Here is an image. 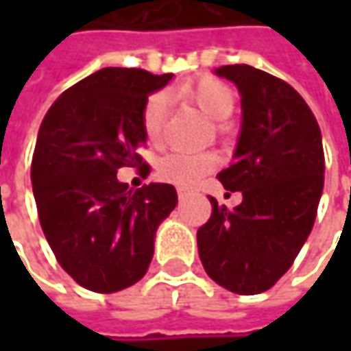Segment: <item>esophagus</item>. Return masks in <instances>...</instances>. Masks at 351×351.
<instances>
[{
    "instance_id": "obj_1",
    "label": "esophagus",
    "mask_w": 351,
    "mask_h": 351,
    "mask_svg": "<svg viewBox=\"0 0 351 351\" xmlns=\"http://www.w3.org/2000/svg\"><path fill=\"white\" fill-rule=\"evenodd\" d=\"M178 197H180V201H183V199H187V197H189V191L180 187V189H178Z\"/></svg>"
}]
</instances>
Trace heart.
Here are the masks:
<instances>
[{
	"instance_id": "obj_1",
	"label": "heart",
	"mask_w": 351,
	"mask_h": 351,
	"mask_svg": "<svg viewBox=\"0 0 351 351\" xmlns=\"http://www.w3.org/2000/svg\"><path fill=\"white\" fill-rule=\"evenodd\" d=\"M182 93L195 103L197 107L213 119V121H224L234 109V91L223 80L213 77V75H203L193 84L183 86ZM166 113H168V95L164 91L152 93L144 107H142L141 125L144 138L148 142L160 141L164 123H166ZM217 166V158L213 154H183V152H171L166 154L156 168V176L162 182L171 183L176 187H193L201 182L205 176Z\"/></svg>"
}]
</instances>
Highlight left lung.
<instances>
[{"instance_id":"8db88e82","label":"left lung","mask_w":351,"mask_h":351,"mask_svg":"<svg viewBox=\"0 0 351 351\" xmlns=\"http://www.w3.org/2000/svg\"><path fill=\"white\" fill-rule=\"evenodd\" d=\"M242 95L234 162L217 178L240 191L234 209L209 197V221L197 230L207 276L238 295L274 287L303 248L324 187L322 136L313 111L287 82L248 64L221 66Z\"/></svg>"}]
</instances>
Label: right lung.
<instances>
[{
	"label": "right lung",
	"instance_id": "add662e5",
	"mask_svg": "<svg viewBox=\"0 0 351 351\" xmlns=\"http://www.w3.org/2000/svg\"><path fill=\"white\" fill-rule=\"evenodd\" d=\"M171 74L103 68L68 88L40 123L31 182L38 221L62 269L77 285L115 293L141 281L154 256V234L178 205L176 187L128 189L119 168L150 166L141 115L148 95Z\"/></svg>",
	"mask_w": 351,
	"mask_h": 351
}]
</instances>
